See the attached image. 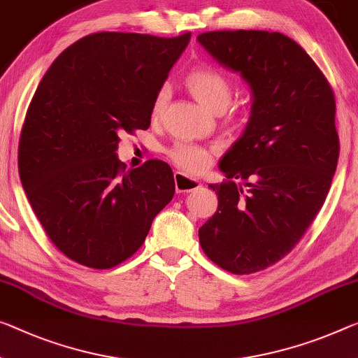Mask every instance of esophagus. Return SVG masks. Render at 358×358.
I'll use <instances>...</instances> for the list:
<instances>
[{"label":"esophagus","mask_w":358,"mask_h":358,"mask_svg":"<svg viewBox=\"0 0 358 358\" xmlns=\"http://www.w3.org/2000/svg\"><path fill=\"white\" fill-rule=\"evenodd\" d=\"M174 184H176V190L179 194H185V192H194L198 190L201 187L200 180H196L194 178H189L184 173H174Z\"/></svg>","instance_id":"1"}]
</instances>
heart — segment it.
<instances>
[{
  "mask_svg": "<svg viewBox=\"0 0 358 358\" xmlns=\"http://www.w3.org/2000/svg\"><path fill=\"white\" fill-rule=\"evenodd\" d=\"M187 86L192 91L198 101H200L206 108L217 112V110H224L232 101L234 86L227 76L216 69L211 67H200L192 71L187 76ZM168 86L160 87L157 92L155 99H153L152 113L153 117L160 115L163 112L164 106L168 102ZM169 157L171 160L178 164L180 169L189 173H200L210 164V152L206 148L194 144V142L180 141L169 148Z\"/></svg>",
  "mask_w": 358,
  "mask_h": 358,
  "instance_id": "obj_1",
  "label": "heart"
}]
</instances>
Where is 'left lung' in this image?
Instances as JSON below:
<instances>
[{
  "instance_id": "8db88e82",
  "label": "left lung",
  "mask_w": 358,
  "mask_h": 358,
  "mask_svg": "<svg viewBox=\"0 0 358 358\" xmlns=\"http://www.w3.org/2000/svg\"><path fill=\"white\" fill-rule=\"evenodd\" d=\"M196 41L250 86L248 124L210 184L217 211L198 230L213 262L252 273L283 259L325 203L338 166L336 102L298 43L278 31H206Z\"/></svg>"
}]
</instances>
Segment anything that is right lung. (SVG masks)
<instances>
[{"instance_id": "right-lung-1", "label": "right lung", "mask_w": 358, "mask_h": 358, "mask_svg": "<svg viewBox=\"0 0 358 358\" xmlns=\"http://www.w3.org/2000/svg\"><path fill=\"white\" fill-rule=\"evenodd\" d=\"M189 41L190 33H94L60 52L38 85L20 133V180L71 261L118 266L173 200L169 164L148 160L124 171L118 136L148 129L153 99Z\"/></svg>"}]
</instances>
